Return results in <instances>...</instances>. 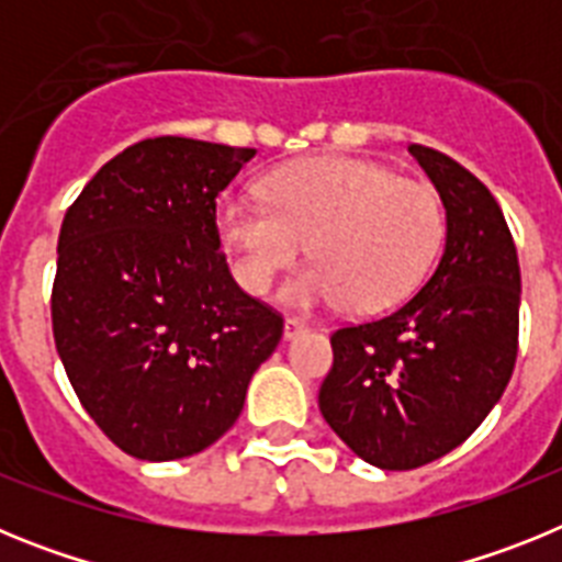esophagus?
Returning a JSON list of instances; mask_svg holds the SVG:
<instances>
[{"mask_svg":"<svg viewBox=\"0 0 562 562\" xmlns=\"http://www.w3.org/2000/svg\"><path fill=\"white\" fill-rule=\"evenodd\" d=\"M301 331H306L304 321H297V317H286V321H284V337H286V340L297 337Z\"/></svg>","mask_w":562,"mask_h":562,"instance_id":"34e87169","label":"esophagus"}]
</instances>
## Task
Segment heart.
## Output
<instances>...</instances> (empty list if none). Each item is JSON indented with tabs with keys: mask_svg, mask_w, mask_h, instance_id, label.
<instances>
[{
	"mask_svg": "<svg viewBox=\"0 0 562 562\" xmlns=\"http://www.w3.org/2000/svg\"><path fill=\"white\" fill-rule=\"evenodd\" d=\"M265 200L225 196L216 227L252 295H265L310 245L315 265L284 290L301 310L340 301L355 315L389 310L428 276L445 238V207L428 182L357 157L276 168Z\"/></svg>",
	"mask_w": 562,
	"mask_h": 562,
	"instance_id": "b5f03b06",
	"label": "heart"
}]
</instances>
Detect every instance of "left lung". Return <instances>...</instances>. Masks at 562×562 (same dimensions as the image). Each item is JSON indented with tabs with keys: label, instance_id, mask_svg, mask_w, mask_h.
<instances>
[{
	"label": "left lung",
	"instance_id": "8db88e82",
	"mask_svg": "<svg viewBox=\"0 0 562 562\" xmlns=\"http://www.w3.org/2000/svg\"><path fill=\"white\" fill-rule=\"evenodd\" d=\"M448 213L434 276L389 315L331 335L317 405L362 461L414 470L459 448L504 394L518 357L520 267L501 205L479 177L408 146Z\"/></svg>",
	"mask_w": 562,
	"mask_h": 562
}]
</instances>
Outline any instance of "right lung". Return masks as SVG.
I'll list each match as a JSON object with an SVG mask.
<instances>
[{
  "instance_id": "right-lung-1",
  "label": "right lung",
  "mask_w": 562,
  "mask_h": 562,
  "mask_svg": "<svg viewBox=\"0 0 562 562\" xmlns=\"http://www.w3.org/2000/svg\"><path fill=\"white\" fill-rule=\"evenodd\" d=\"M256 148L151 137L109 160L58 233L53 337L98 428L143 461L233 428L284 317L233 281L216 196Z\"/></svg>"
}]
</instances>
